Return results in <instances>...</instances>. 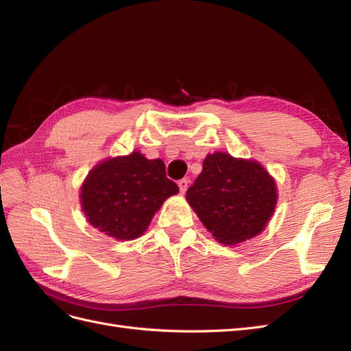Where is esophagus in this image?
<instances>
[{"instance_id": "1", "label": "esophagus", "mask_w": 351, "mask_h": 351, "mask_svg": "<svg viewBox=\"0 0 351 351\" xmlns=\"http://www.w3.org/2000/svg\"><path fill=\"white\" fill-rule=\"evenodd\" d=\"M177 184H178V189H180V193H186V190H187V187H189V180H187V178L180 180V182H178Z\"/></svg>"}]
</instances>
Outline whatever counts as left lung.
<instances>
[{"label":"left lung","instance_id":"1","mask_svg":"<svg viewBox=\"0 0 351 351\" xmlns=\"http://www.w3.org/2000/svg\"><path fill=\"white\" fill-rule=\"evenodd\" d=\"M186 199L212 236L231 246L267 227L277 205V186L259 162L215 152L205 158Z\"/></svg>","mask_w":351,"mask_h":351}]
</instances>
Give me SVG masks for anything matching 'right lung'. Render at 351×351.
Wrapping results in <instances>:
<instances>
[{
	"instance_id": "obj_1",
	"label": "right lung",
	"mask_w": 351,
	"mask_h": 351,
	"mask_svg": "<svg viewBox=\"0 0 351 351\" xmlns=\"http://www.w3.org/2000/svg\"><path fill=\"white\" fill-rule=\"evenodd\" d=\"M178 193L162 159L141 152L105 159L83 182L80 202L89 224L117 240L142 236L164 200Z\"/></svg>"
}]
</instances>
